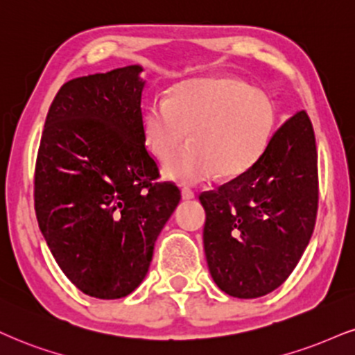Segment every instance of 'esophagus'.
Here are the masks:
<instances>
[{
	"label": "esophagus",
	"mask_w": 355,
	"mask_h": 355,
	"mask_svg": "<svg viewBox=\"0 0 355 355\" xmlns=\"http://www.w3.org/2000/svg\"><path fill=\"white\" fill-rule=\"evenodd\" d=\"M181 196H182V199H184V200H191V199H194V198H196L194 191L189 189V187H182Z\"/></svg>",
	"instance_id": "esophagus-1"
}]
</instances>
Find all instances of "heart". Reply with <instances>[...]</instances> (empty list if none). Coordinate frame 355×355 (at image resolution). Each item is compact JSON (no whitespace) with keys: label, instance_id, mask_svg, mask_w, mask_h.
Here are the masks:
<instances>
[{"label":"heart","instance_id":"b5f03b06","mask_svg":"<svg viewBox=\"0 0 355 355\" xmlns=\"http://www.w3.org/2000/svg\"><path fill=\"white\" fill-rule=\"evenodd\" d=\"M275 126L273 100L232 76L182 82L168 100H150L141 120L144 143L161 163L191 131L193 143L164 166L166 178L181 184L243 176L263 157Z\"/></svg>","mask_w":355,"mask_h":355}]
</instances>
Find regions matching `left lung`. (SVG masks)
Masks as SVG:
<instances>
[{
	"label": "left lung",
	"mask_w": 355,
	"mask_h": 355,
	"mask_svg": "<svg viewBox=\"0 0 355 355\" xmlns=\"http://www.w3.org/2000/svg\"><path fill=\"white\" fill-rule=\"evenodd\" d=\"M205 209L209 271L234 298L277 290L298 265L318 216V151L313 123L296 112L275 131L253 168L199 196Z\"/></svg>",
	"instance_id": "obj_1"
}]
</instances>
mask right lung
<instances>
[{
	"mask_svg": "<svg viewBox=\"0 0 355 355\" xmlns=\"http://www.w3.org/2000/svg\"><path fill=\"white\" fill-rule=\"evenodd\" d=\"M139 65L78 77L52 100L34 171L39 229L85 295L116 300L139 286L181 191L157 182L144 146Z\"/></svg>",
	"mask_w": 355,
	"mask_h": 355,
	"instance_id": "1",
	"label": "right lung"
}]
</instances>
